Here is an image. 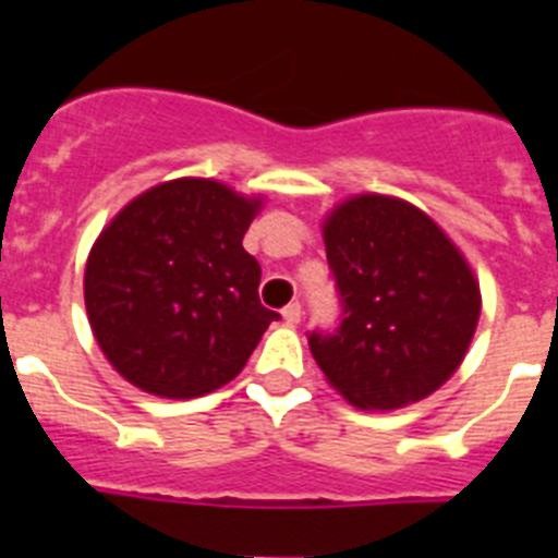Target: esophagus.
Returning <instances> with one entry per match:
<instances>
[{"label": "esophagus", "instance_id": "obj_1", "mask_svg": "<svg viewBox=\"0 0 558 558\" xmlns=\"http://www.w3.org/2000/svg\"><path fill=\"white\" fill-rule=\"evenodd\" d=\"M282 318H284V322H288V324H299V322H302V304H299V302H290L288 307L282 310Z\"/></svg>", "mask_w": 558, "mask_h": 558}]
</instances>
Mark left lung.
Instances as JSON below:
<instances>
[{"mask_svg": "<svg viewBox=\"0 0 558 558\" xmlns=\"http://www.w3.org/2000/svg\"><path fill=\"white\" fill-rule=\"evenodd\" d=\"M343 302L335 335H310L329 386L360 411H397L458 372L481 318V284L418 206L363 192L322 223Z\"/></svg>", "mask_w": 558, "mask_h": 558, "instance_id": "8db88e82", "label": "left lung"}]
</instances>
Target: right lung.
Masks as SVG:
<instances>
[{
    "instance_id": "right-lung-1",
    "label": "right lung",
    "mask_w": 558,
    "mask_h": 558,
    "mask_svg": "<svg viewBox=\"0 0 558 558\" xmlns=\"http://www.w3.org/2000/svg\"><path fill=\"white\" fill-rule=\"evenodd\" d=\"M263 195L172 179L122 206L86 259L83 299L102 354L131 386L165 399L218 391L243 372L279 315L259 304L243 234Z\"/></svg>"
}]
</instances>
